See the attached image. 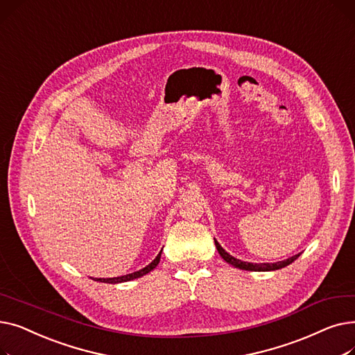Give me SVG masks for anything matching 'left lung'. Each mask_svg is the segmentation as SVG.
I'll list each match as a JSON object with an SVG mask.
<instances>
[{"instance_id": "obj_1", "label": "left lung", "mask_w": 355, "mask_h": 355, "mask_svg": "<svg viewBox=\"0 0 355 355\" xmlns=\"http://www.w3.org/2000/svg\"><path fill=\"white\" fill-rule=\"evenodd\" d=\"M214 243H216V248H217L220 256H221L223 259H225L229 265H232V266H234V268H239V269H241V270H253V272L277 270V269H282V268L291 265V263L293 262V260H296L297 257H300V254H301V253H297V254H295V256H292V257H289V259H286V260H282V262H276V263H250V262H243V260L236 259V257H233L232 254H229L225 249H223V248L218 245V241H217L216 239H214Z\"/></svg>"}]
</instances>
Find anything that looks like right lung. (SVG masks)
Here are the masks:
<instances>
[{
	"label": "right lung",
	"instance_id": "right-lung-1",
	"mask_svg": "<svg viewBox=\"0 0 355 355\" xmlns=\"http://www.w3.org/2000/svg\"><path fill=\"white\" fill-rule=\"evenodd\" d=\"M161 252H162V250H161ZM161 252L158 253V256L153 260L151 263H149L148 266H145V268L141 269V270H137V272L129 273V275H123V276H118V277H106V279H105V277H99V279H96V281H98V282H103V284H121V282L134 281V279H138V277L146 275L148 272H151L153 269L157 268V265L159 263V259H161Z\"/></svg>",
	"mask_w": 355,
	"mask_h": 355
}]
</instances>
